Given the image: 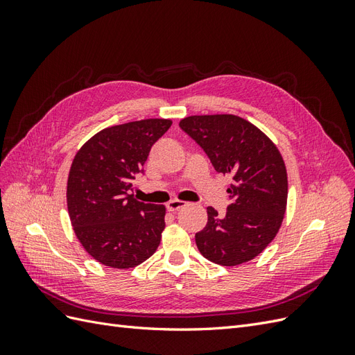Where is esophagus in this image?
Returning a JSON list of instances; mask_svg holds the SVG:
<instances>
[{
    "label": "esophagus",
    "mask_w": 355,
    "mask_h": 355,
    "mask_svg": "<svg viewBox=\"0 0 355 355\" xmlns=\"http://www.w3.org/2000/svg\"><path fill=\"white\" fill-rule=\"evenodd\" d=\"M187 206L185 204V201H180V200H171V201H168L167 202V210L168 211H178V210H180V209H184Z\"/></svg>",
    "instance_id": "34e87169"
}]
</instances>
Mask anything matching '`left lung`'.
Listing matches in <instances>:
<instances>
[{
	"label": "left lung",
	"instance_id": "obj_1",
	"mask_svg": "<svg viewBox=\"0 0 355 355\" xmlns=\"http://www.w3.org/2000/svg\"><path fill=\"white\" fill-rule=\"evenodd\" d=\"M179 125L218 173L232 178L227 213L207 207V225L196 234L200 253L223 266L252 261L274 240L284 218L287 171L280 151L237 115H192Z\"/></svg>",
	"mask_w": 355,
	"mask_h": 355
}]
</instances>
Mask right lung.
<instances>
[{
    "instance_id": "1",
    "label": "right lung",
    "mask_w": 355,
    "mask_h": 355,
    "mask_svg": "<svg viewBox=\"0 0 355 355\" xmlns=\"http://www.w3.org/2000/svg\"><path fill=\"white\" fill-rule=\"evenodd\" d=\"M170 125V120L149 118L108 127L72 161L67 188L71 223L85 252L106 266L133 268L161 241L166 207L137 201L132 191L153 145Z\"/></svg>"
}]
</instances>
